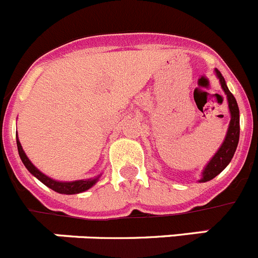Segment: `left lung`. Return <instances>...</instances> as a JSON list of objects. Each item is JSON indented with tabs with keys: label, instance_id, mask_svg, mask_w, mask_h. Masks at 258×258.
<instances>
[{
	"label": "left lung",
	"instance_id": "1",
	"mask_svg": "<svg viewBox=\"0 0 258 258\" xmlns=\"http://www.w3.org/2000/svg\"><path fill=\"white\" fill-rule=\"evenodd\" d=\"M216 75L220 79L221 88L223 89V92L226 94L227 103H229V109L230 115H231V120H230L229 129H227L226 137H225V141L221 145V147L218 149V151L214 154V156L212 157L211 161L206 165L204 170L202 173V179L199 182H207L213 179L216 175L220 174L227 165L231 161L232 156L235 154L236 147H238L239 143V133H240V125H239V107L236 103L235 97L231 94V92L229 90L226 85V81L223 79V76L221 75V72L218 70H216Z\"/></svg>",
	"mask_w": 258,
	"mask_h": 258
}]
</instances>
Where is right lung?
Returning a JSON list of instances; mask_svg holds the SVG:
<instances>
[{
    "label": "right lung",
    "mask_w": 258,
    "mask_h": 258,
    "mask_svg": "<svg viewBox=\"0 0 258 258\" xmlns=\"http://www.w3.org/2000/svg\"><path fill=\"white\" fill-rule=\"evenodd\" d=\"M17 146H18V151H19V156L22 159L23 164L26 165L27 169L29 170L31 174H33L38 181H41L45 186H47L51 190L56 191L59 194H66V195H74V194H80V192H84V191L89 190V188L94 186L95 182L99 179L101 174L94 177V178H89V179H79V181H71V182H60V181H55V179L50 178L47 177L46 174L44 173H41L40 170L36 168L33 164L31 163L28 157H27L26 152L23 151L22 149V145H20L19 140H18L17 137Z\"/></svg>",
    "instance_id": "1"
}]
</instances>
